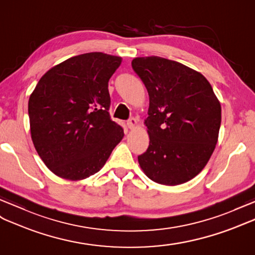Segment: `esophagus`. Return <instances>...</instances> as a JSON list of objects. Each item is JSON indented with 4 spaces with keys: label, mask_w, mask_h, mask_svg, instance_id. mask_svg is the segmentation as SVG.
<instances>
[{
    "label": "esophagus",
    "mask_w": 255,
    "mask_h": 255,
    "mask_svg": "<svg viewBox=\"0 0 255 255\" xmlns=\"http://www.w3.org/2000/svg\"><path fill=\"white\" fill-rule=\"evenodd\" d=\"M136 124H137V120L135 118H129V119L127 121V126L128 128H133Z\"/></svg>",
    "instance_id": "34e87169"
}]
</instances>
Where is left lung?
Returning <instances> with one entry per match:
<instances>
[{
	"label": "left lung",
	"mask_w": 255,
	"mask_h": 255,
	"mask_svg": "<svg viewBox=\"0 0 255 255\" xmlns=\"http://www.w3.org/2000/svg\"><path fill=\"white\" fill-rule=\"evenodd\" d=\"M149 95L147 150L139 165L153 182L179 185L199 174L221 127V104L201 73L158 56L133 59Z\"/></svg>",
	"instance_id": "1"
}]
</instances>
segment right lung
I'll return each instance as SVG.
<instances>
[{"label":"right lung","instance_id":"right-lung-1","mask_svg":"<svg viewBox=\"0 0 255 255\" xmlns=\"http://www.w3.org/2000/svg\"><path fill=\"white\" fill-rule=\"evenodd\" d=\"M121 57L74 56L49 69L29 98L31 137L54 174L71 181L95 174L123 137L111 120L108 81Z\"/></svg>","mask_w":255,"mask_h":255}]
</instances>
